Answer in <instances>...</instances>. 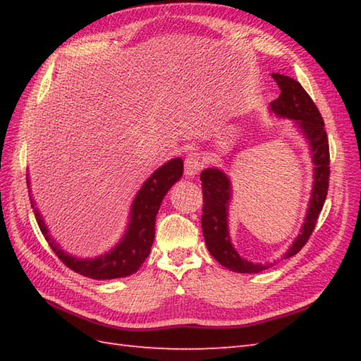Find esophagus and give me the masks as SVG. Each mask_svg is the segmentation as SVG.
<instances>
[{
    "label": "esophagus",
    "instance_id": "obj_1",
    "mask_svg": "<svg viewBox=\"0 0 361 361\" xmlns=\"http://www.w3.org/2000/svg\"><path fill=\"white\" fill-rule=\"evenodd\" d=\"M202 167H203V163H202L200 153L189 152L185 159V173L188 176H194L202 171Z\"/></svg>",
    "mask_w": 361,
    "mask_h": 361
}]
</instances>
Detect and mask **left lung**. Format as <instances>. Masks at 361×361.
Here are the masks:
<instances>
[{
  "label": "left lung",
  "mask_w": 361,
  "mask_h": 361,
  "mask_svg": "<svg viewBox=\"0 0 361 361\" xmlns=\"http://www.w3.org/2000/svg\"><path fill=\"white\" fill-rule=\"evenodd\" d=\"M271 78L281 88L279 97L270 104L271 111L278 116L290 118L298 122L299 128L302 130L310 142L313 163H315V183H313L307 217H305L301 234L286 255L287 259L301 251L317 226L319 212L323 209L327 197L329 176H331V153H329V140L324 130L323 116H321L315 102L307 94V91L298 80L287 78V75L271 74ZM200 180L203 188L202 229L206 247H208L212 257L219 264L226 267L228 270L235 273L264 271L270 265L252 264L242 259L229 242L226 211L229 195H231L229 189L231 188H229L226 175L220 172L219 169H206L202 172Z\"/></svg>",
  "instance_id": "left-lung-1"
}]
</instances>
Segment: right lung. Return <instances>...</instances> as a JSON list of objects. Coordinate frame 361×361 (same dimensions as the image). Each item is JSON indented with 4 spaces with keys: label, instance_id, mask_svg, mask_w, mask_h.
Wrapping results in <instances>:
<instances>
[{
    "label": "right lung",
    "instance_id": "1",
    "mask_svg": "<svg viewBox=\"0 0 361 361\" xmlns=\"http://www.w3.org/2000/svg\"><path fill=\"white\" fill-rule=\"evenodd\" d=\"M183 175V159L175 158L169 161L167 164L159 167L150 178L144 183L140 192H137L133 208H132V220L127 229L124 239L114 247L109 255H104L93 260H78L65 255L48 234L40 214L35 212L37 224L40 226V231L48 240L49 247L56 252V256L62 262L71 268L73 271L82 276H87L91 279H116L124 276L133 274L140 270L144 264L145 257L149 256L153 237H155V220L159 209V204L163 202L166 192L176 180H180Z\"/></svg>",
    "mask_w": 361,
    "mask_h": 361
}]
</instances>
